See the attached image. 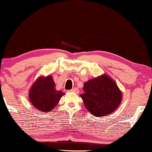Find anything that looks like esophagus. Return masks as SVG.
<instances>
[{
    "label": "esophagus",
    "instance_id": "1",
    "mask_svg": "<svg viewBox=\"0 0 152 152\" xmlns=\"http://www.w3.org/2000/svg\"><path fill=\"white\" fill-rule=\"evenodd\" d=\"M70 92H72V93H75V94H78V93H79V90L77 88H72L71 90L69 91Z\"/></svg>",
    "mask_w": 152,
    "mask_h": 152
}]
</instances>
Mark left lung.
<instances>
[{
    "label": "left lung",
    "instance_id": "8db88e82",
    "mask_svg": "<svg viewBox=\"0 0 152 152\" xmlns=\"http://www.w3.org/2000/svg\"><path fill=\"white\" fill-rule=\"evenodd\" d=\"M83 91L80 96L88 111L94 116L111 114L121 103V91L115 82L106 75L86 82Z\"/></svg>",
    "mask_w": 152,
    "mask_h": 152
}]
</instances>
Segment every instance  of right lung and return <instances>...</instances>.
I'll use <instances>...</instances> for the list:
<instances>
[{
  "label": "right lung",
  "instance_id": "obj_1",
  "mask_svg": "<svg viewBox=\"0 0 152 152\" xmlns=\"http://www.w3.org/2000/svg\"><path fill=\"white\" fill-rule=\"evenodd\" d=\"M64 93L56 91L52 76L39 77L30 91L31 104L42 112H49L55 107Z\"/></svg>",
  "mask_w": 152,
  "mask_h": 152
}]
</instances>
